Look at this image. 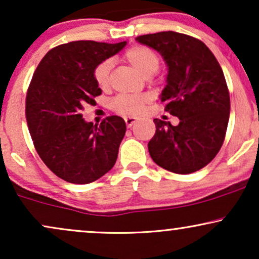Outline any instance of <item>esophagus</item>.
<instances>
[{"label":"esophagus","mask_w":259,"mask_h":259,"mask_svg":"<svg viewBox=\"0 0 259 259\" xmlns=\"http://www.w3.org/2000/svg\"><path fill=\"white\" fill-rule=\"evenodd\" d=\"M124 120H125L126 126L130 127V126H133L134 124L137 122V118H134V117H126V118H124Z\"/></svg>","instance_id":"1"}]
</instances>
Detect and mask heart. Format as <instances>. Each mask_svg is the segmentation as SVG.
I'll return each mask as SVG.
<instances>
[{"label": "heart", "instance_id": "obj_1", "mask_svg": "<svg viewBox=\"0 0 259 259\" xmlns=\"http://www.w3.org/2000/svg\"><path fill=\"white\" fill-rule=\"evenodd\" d=\"M124 56L137 71H140L146 77L153 75L159 68L158 56L150 49L142 47V45L132 47L129 50H126ZM111 69H112V62L105 60L98 64L93 71L94 81L101 90L109 87ZM147 100L148 98L142 94L140 96L119 94L111 101V109L122 116H136L143 110Z\"/></svg>", "mask_w": 259, "mask_h": 259}]
</instances>
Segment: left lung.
<instances>
[{"mask_svg": "<svg viewBox=\"0 0 259 259\" xmlns=\"http://www.w3.org/2000/svg\"><path fill=\"white\" fill-rule=\"evenodd\" d=\"M136 40L154 49L168 67L161 92L165 111L179 118L178 125L155 118L156 130L148 143L156 165L178 175L207 166L225 141L231 101L224 71L204 42L167 31L140 35Z\"/></svg>", "mask_w": 259, "mask_h": 259, "instance_id": "obj_1", "label": "left lung"}]
</instances>
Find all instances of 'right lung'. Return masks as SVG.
Here are the masks:
<instances>
[{
  "instance_id": "add662e5",
  "label": "right lung",
  "mask_w": 259,
  "mask_h": 259,
  "mask_svg": "<svg viewBox=\"0 0 259 259\" xmlns=\"http://www.w3.org/2000/svg\"><path fill=\"white\" fill-rule=\"evenodd\" d=\"M125 45L67 42L51 49L34 71L26 96L28 130L40 159L65 182L88 184L116 163L126 130L124 119L110 116L93 125L81 112L101 94L93 77L96 67Z\"/></svg>"
}]
</instances>
